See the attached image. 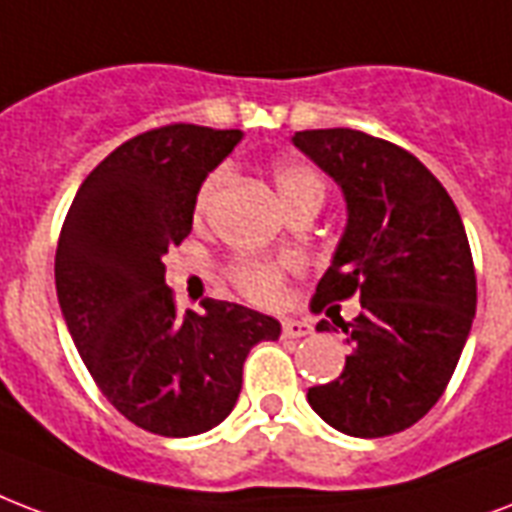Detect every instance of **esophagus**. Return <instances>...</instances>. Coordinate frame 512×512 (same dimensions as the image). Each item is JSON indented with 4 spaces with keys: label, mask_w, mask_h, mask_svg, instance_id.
<instances>
[{
    "label": "esophagus",
    "mask_w": 512,
    "mask_h": 512,
    "mask_svg": "<svg viewBox=\"0 0 512 512\" xmlns=\"http://www.w3.org/2000/svg\"><path fill=\"white\" fill-rule=\"evenodd\" d=\"M311 322H306V319H284L282 322V335L284 338H306V335H311Z\"/></svg>",
    "instance_id": "esophagus-1"
}]
</instances>
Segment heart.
Wrapping results in <instances>:
<instances>
[{
	"mask_svg": "<svg viewBox=\"0 0 512 512\" xmlns=\"http://www.w3.org/2000/svg\"><path fill=\"white\" fill-rule=\"evenodd\" d=\"M222 179H225V171L217 169L212 174H206L204 182L195 190L193 212L195 217H206L209 209L217 201L220 195ZM273 185H276V193L282 195L284 206L290 209L292 204H298L303 195H325V185H322V177L317 174V169H311L308 163L300 161H279L273 166ZM295 268L292 260H263V257H241L236 263L228 265V279L236 290L249 298L252 303H273L279 300L284 287V279L287 273Z\"/></svg>",
	"mask_w": 512,
	"mask_h": 512,
	"instance_id": "heart-1",
	"label": "heart"
}]
</instances>
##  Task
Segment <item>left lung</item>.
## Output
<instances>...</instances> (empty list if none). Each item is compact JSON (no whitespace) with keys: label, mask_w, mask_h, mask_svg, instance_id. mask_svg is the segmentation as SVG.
<instances>
[{"label":"left lung","mask_w":512,"mask_h":512,"mask_svg":"<svg viewBox=\"0 0 512 512\" xmlns=\"http://www.w3.org/2000/svg\"><path fill=\"white\" fill-rule=\"evenodd\" d=\"M341 185L349 222L311 308L360 295L346 368L308 405L354 438L413 427L438 403L475 317V265L462 217L435 174L403 147L351 128L292 136ZM317 330H333L322 319Z\"/></svg>","instance_id":"8db88e82"}]
</instances>
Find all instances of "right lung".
Wrapping results in <instances>:
<instances>
[{
  "label": "right lung",
  "instance_id": "add662e5",
  "mask_svg": "<svg viewBox=\"0 0 512 512\" xmlns=\"http://www.w3.org/2000/svg\"><path fill=\"white\" fill-rule=\"evenodd\" d=\"M239 139L193 123L128 139L85 177L58 236V303L85 368L131 424L163 438L217 427L249 349L282 333L228 300L179 314L163 279V255L193 228L195 190Z\"/></svg>",
  "mask_w": 512,
  "mask_h": 512
}]
</instances>
